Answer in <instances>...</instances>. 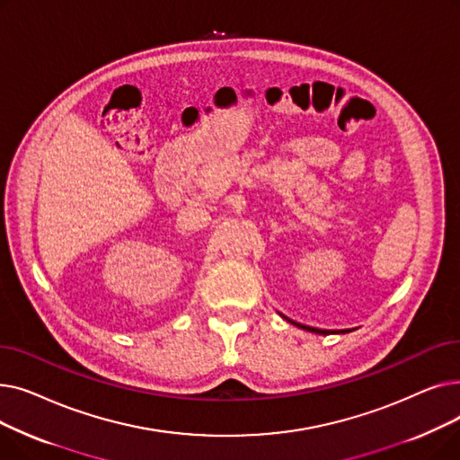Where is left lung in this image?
<instances>
[{
    "mask_svg": "<svg viewBox=\"0 0 460 460\" xmlns=\"http://www.w3.org/2000/svg\"><path fill=\"white\" fill-rule=\"evenodd\" d=\"M287 323H291V324H295V326H298V328H302V330H305V332H311V333H323V335H326L328 332L326 330H319V328H311V326H305V324H300V323H295V321H291L288 317H285V315H281ZM349 330H341V333H347Z\"/></svg>",
    "mask_w": 460,
    "mask_h": 460,
    "instance_id": "1",
    "label": "left lung"
}]
</instances>
